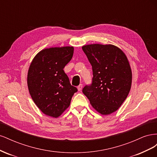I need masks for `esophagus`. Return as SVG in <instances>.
I'll return each mask as SVG.
<instances>
[{
  "instance_id": "34e87169",
  "label": "esophagus",
  "mask_w": 157,
  "mask_h": 157,
  "mask_svg": "<svg viewBox=\"0 0 157 157\" xmlns=\"http://www.w3.org/2000/svg\"><path fill=\"white\" fill-rule=\"evenodd\" d=\"M82 86H82V84H79V85H78V86H77V89H78V91H80V90H82Z\"/></svg>"
}]
</instances>
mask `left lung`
<instances>
[{
    "instance_id": "obj_1",
    "label": "left lung",
    "mask_w": 157,
    "mask_h": 157,
    "mask_svg": "<svg viewBox=\"0 0 157 157\" xmlns=\"http://www.w3.org/2000/svg\"><path fill=\"white\" fill-rule=\"evenodd\" d=\"M82 50L92 65V83L82 89L92 107L103 115L115 112L126 99L132 73L126 54L113 44L84 45Z\"/></svg>"
}]
</instances>
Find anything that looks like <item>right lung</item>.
Listing matches in <instances>:
<instances>
[{"label": "right lung", "instance_id": "obj_1", "mask_svg": "<svg viewBox=\"0 0 157 157\" xmlns=\"http://www.w3.org/2000/svg\"><path fill=\"white\" fill-rule=\"evenodd\" d=\"M73 52V46L45 48L34 57L30 64L28 89L36 105L47 116L58 118L61 115L77 92L63 71Z\"/></svg>", "mask_w": 157, "mask_h": 157}]
</instances>
